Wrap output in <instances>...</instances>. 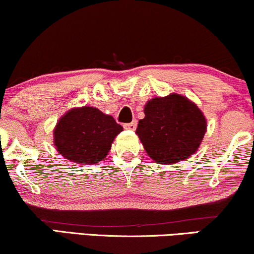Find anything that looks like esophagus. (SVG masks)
Listing matches in <instances>:
<instances>
[{
    "instance_id": "obj_1",
    "label": "esophagus",
    "mask_w": 254,
    "mask_h": 254,
    "mask_svg": "<svg viewBox=\"0 0 254 254\" xmlns=\"http://www.w3.org/2000/svg\"><path fill=\"white\" fill-rule=\"evenodd\" d=\"M136 121L135 120H133L131 121V123H129V124H125L124 125V127L126 128V129H129V130H135L136 129Z\"/></svg>"
}]
</instances>
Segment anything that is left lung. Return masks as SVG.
Instances as JSON below:
<instances>
[{
    "label": "left lung",
    "mask_w": 254,
    "mask_h": 254,
    "mask_svg": "<svg viewBox=\"0 0 254 254\" xmlns=\"http://www.w3.org/2000/svg\"><path fill=\"white\" fill-rule=\"evenodd\" d=\"M143 112L135 133L151 160L173 164L198 150L206 119L190 99L177 93L156 97L147 101Z\"/></svg>",
    "instance_id": "obj_1"
}]
</instances>
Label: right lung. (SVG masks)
<instances>
[{
	"label": "right lung",
	"mask_w": 254,
	"mask_h": 254,
	"mask_svg": "<svg viewBox=\"0 0 254 254\" xmlns=\"http://www.w3.org/2000/svg\"><path fill=\"white\" fill-rule=\"evenodd\" d=\"M112 115L91 106L74 107L58 120L54 129L56 150L67 161L94 166L107 156L123 131Z\"/></svg>",
	"instance_id": "obj_1"
}]
</instances>
